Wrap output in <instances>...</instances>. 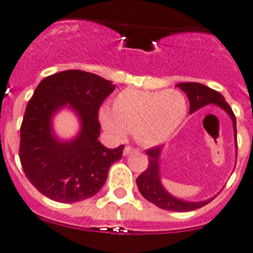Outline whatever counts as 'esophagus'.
<instances>
[{
	"mask_svg": "<svg viewBox=\"0 0 253 253\" xmlns=\"http://www.w3.org/2000/svg\"><path fill=\"white\" fill-rule=\"evenodd\" d=\"M134 152H139V150L134 149V147H131V146H126V147H124L123 155H124V156H127V155L134 154Z\"/></svg>",
	"mask_w": 253,
	"mask_h": 253,
	"instance_id": "obj_1",
	"label": "esophagus"
}]
</instances>
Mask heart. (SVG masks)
<instances>
[{
	"label": "heart",
	"instance_id": "b5f03b06",
	"mask_svg": "<svg viewBox=\"0 0 253 253\" xmlns=\"http://www.w3.org/2000/svg\"><path fill=\"white\" fill-rule=\"evenodd\" d=\"M187 101L176 89L146 91L126 88L116 94L112 109H99L102 126L118 139L134 131L141 144L155 146L167 141L186 119Z\"/></svg>",
	"mask_w": 253,
	"mask_h": 253
}]
</instances>
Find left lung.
<instances>
[{"label": "left lung", "mask_w": 253, "mask_h": 253, "mask_svg": "<svg viewBox=\"0 0 253 253\" xmlns=\"http://www.w3.org/2000/svg\"><path fill=\"white\" fill-rule=\"evenodd\" d=\"M177 86L186 92L187 97L189 99V114L194 113L198 109L203 107L209 106V104H215L224 109L232 121L235 134V147H236L237 154V140H236V118L230 108L229 104L225 102V98L216 92L215 89L209 88L206 84H198V82H181ZM162 146H155L146 151L149 156V166L147 169L140 174L136 178L137 188L140 193L142 194L146 201L151 202L152 204L157 206L161 209L172 211H191L196 209L202 208L206 204L211 203L215 197L207 199L203 202H189L183 201V199L176 198L171 193L166 191L161 182V176H160V156H161Z\"/></svg>", "instance_id": "8db88e82"}]
</instances>
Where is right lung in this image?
I'll return each mask as SVG.
<instances>
[{"label": "right lung", "instance_id": "1", "mask_svg": "<svg viewBox=\"0 0 253 253\" xmlns=\"http://www.w3.org/2000/svg\"><path fill=\"white\" fill-rule=\"evenodd\" d=\"M114 88L112 81L81 70L57 72L37 86L21 126L19 159L27 178L45 197L60 203L91 198L122 159L124 145L107 149L98 140L99 107ZM62 108L80 121V131L69 140L52 129V118Z\"/></svg>", "mask_w": 253, "mask_h": 253}]
</instances>
